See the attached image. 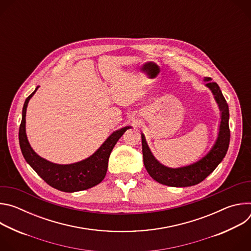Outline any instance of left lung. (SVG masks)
<instances>
[{
    "instance_id": "8db88e82",
    "label": "left lung",
    "mask_w": 251,
    "mask_h": 251,
    "mask_svg": "<svg viewBox=\"0 0 251 251\" xmlns=\"http://www.w3.org/2000/svg\"><path fill=\"white\" fill-rule=\"evenodd\" d=\"M204 80L208 82L206 83V86L213 93L222 111V121L218 140L206 156L197 163L187 167L177 169L168 168L155 159L147 145L144 135L142 134V152L145 168L149 175L160 184L170 187L195 186L202 182L210 173L214 171L227 152L230 140V131L228 126V105L218 83L209 81V77H204Z\"/></svg>"
}]
</instances>
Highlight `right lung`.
I'll return each mask as SVG.
<instances>
[{"label": "right lung", "mask_w": 251, "mask_h": 251, "mask_svg": "<svg viewBox=\"0 0 251 251\" xmlns=\"http://www.w3.org/2000/svg\"><path fill=\"white\" fill-rule=\"evenodd\" d=\"M39 86L25 99L23 107V118L19 130L20 147L26 163L43 180L61 192L74 193L90 189L102 182L105 177L108 160L117 141L130 127H124L112 133L101 147L89 158L70 165H57L43 159L31 149L25 135V112L30 97Z\"/></svg>", "instance_id": "1"}]
</instances>
